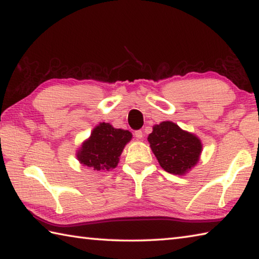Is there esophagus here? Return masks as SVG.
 I'll return each mask as SVG.
<instances>
[{"mask_svg": "<svg viewBox=\"0 0 259 259\" xmlns=\"http://www.w3.org/2000/svg\"><path fill=\"white\" fill-rule=\"evenodd\" d=\"M134 135H135V138H137L138 140H141L142 138H143V133H142V131H135L134 132Z\"/></svg>", "mask_w": 259, "mask_h": 259, "instance_id": "1", "label": "esophagus"}]
</instances>
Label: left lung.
<instances>
[{
  "mask_svg": "<svg viewBox=\"0 0 259 259\" xmlns=\"http://www.w3.org/2000/svg\"><path fill=\"white\" fill-rule=\"evenodd\" d=\"M148 141L160 166L176 176L192 169L202 152L201 140L172 121H162L152 127Z\"/></svg>",
  "mask_w": 259,
  "mask_h": 259,
  "instance_id": "1",
  "label": "left lung"
}]
</instances>
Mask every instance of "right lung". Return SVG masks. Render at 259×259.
<instances>
[{"label":"right lung","instance_id":"1","mask_svg":"<svg viewBox=\"0 0 259 259\" xmlns=\"http://www.w3.org/2000/svg\"><path fill=\"white\" fill-rule=\"evenodd\" d=\"M132 139L130 131L114 128L109 122H101L77 152V158L84 166L96 171H109L119 162L121 151Z\"/></svg>","mask_w":259,"mask_h":259}]
</instances>
